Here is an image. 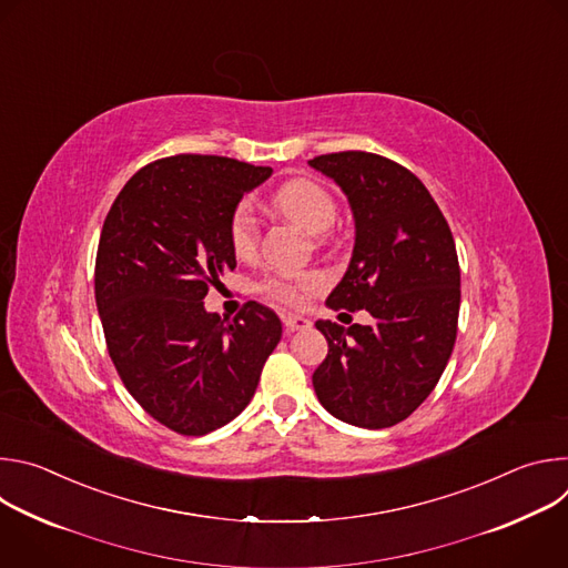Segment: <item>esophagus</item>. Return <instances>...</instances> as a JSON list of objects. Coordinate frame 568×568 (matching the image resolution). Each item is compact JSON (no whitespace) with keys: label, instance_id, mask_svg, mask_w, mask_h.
<instances>
[{"label":"esophagus","instance_id":"esophagus-1","mask_svg":"<svg viewBox=\"0 0 568 568\" xmlns=\"http://www.w3.org/2000/svg\"><path fill=\"white\" fill-rule=\"evenodd\" d=\"M283 326H285V333H296V331H307L312 323L303 316H294V314H285L283 316Z\"/></svg>","mask_w":568,"mask_h":568}]
</instances>
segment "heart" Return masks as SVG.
<instances>
[{
	"label": "heart",
	"instance_id": "heart-1",
	"mask_svg": "<svg viewBox=\"0 0 568 568\" xmlns=\"http://www.w3.org/2000/svg\"><path fill=\"white\" fill-rule=\"evenodd\" d=\"M272 206L285 220L298 224L307 233H326L337 220V200L314 180H290L274 195ZM229 245L237 258H252L258 247V220L250 202H240L229 217ZM326 285V276L314 270L292 274H267L258 290L283 307H301L305 301Z\"/></svg>",
	"mask_w": 568,
	"mask_h": 568
}]
</instances>
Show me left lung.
I'll return each mask as SVG.
<instances>
[{"label": "left lung", "instance_id": "obj_1", "mask_svg": "<svg viewBox=\"0 0 568 568\" xmlns=\"http://www.w3.org/2000/svg\"><path fill=\"white\" fill-rule=\"evenodd\" d=\"M355 215V250L328 296L335 312L366 310L371 326L316 321L328 355L312 375L335 418L386 429L409 418L436 388L456 342L460 267L454 235L425 184L375 152L318 154Z\"/></svg>", "mask_w": 568, "mask_h": 568}]
</instances>
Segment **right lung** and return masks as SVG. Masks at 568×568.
I'll use <instances>...</instances> for the list:
<instances>
[{"instance_id":"add662e5","label":"right lung","mask_w":568,"mask_h":568,"mask_svg":"<svg viewBox=\"0 0 568 568\" xmlns=\"http://www.w3.org/2000/svg\"><path fill=\"white\" fill-rule=\"evenodd\" d=\"M270 166L173 154L136 171L101 231L94 290L108 353L141 409L182 436L231 423L256 393L281 318L250 301L231 318L204 310L235 270L229 217Z\"/></svg>"}]
</instances>
